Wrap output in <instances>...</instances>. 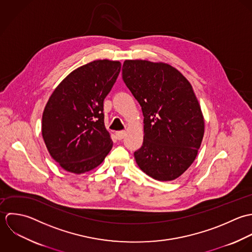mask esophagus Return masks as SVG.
<instances>
[{
  "label": "esophagus",
  "instance_id": "esophagus-1",
  "mask_svg": "<svg viewBox=\"0 0 252 252\" xmlns=\"http://www.w3.org/2000/svg\"><path fill=\"white\" fill-rule=\"evenodd\" d=\"M116 136L119 140H122L125 136H126V131L125 130H121V131H117L116 132Z\"/></svg>",
  "mask_w": 252,
  "mask_h": 252
}]
</instances>
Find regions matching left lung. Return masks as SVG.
Returning a JSON list of instances; mask_svg holds the SVG:
<instances>
[{"mask_svg":"<svg viewBox=\"0 0 252 252\" xmlns=\"http://www.w3.org/2000/svg\"><path fill=\"white\" fill-rule=\"evenodd\" d=\"M123 80L144 116V138L134 152L142 171L158 181L183 174L201 147L204 121L189 81L174 67L147 60H126Z\"/></svg>","mask_w":252,"mask_h":252,"instance_id":"8db88e82","label":"left lung"}]
</instances>
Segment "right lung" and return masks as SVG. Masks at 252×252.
I'll return each instance as SVG.
<instances>
[{"mask_svg":"<svg viewBox=\"0 0 252 252\" xmlns=\"http://www.w3.org/2000/svg\"><path fill=\"white\" fill-rule=\"evenodd\" d=\"M121 67L120 61L108 59L81 66L57 86L48 101L42 119L43 138L52 158L66 171H90L111 151L103 101Z\"/></svg>","mask_w":252,"mask_h":252,"instance_id":"1","label":"right lung"}]
</instances>
